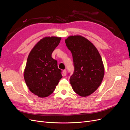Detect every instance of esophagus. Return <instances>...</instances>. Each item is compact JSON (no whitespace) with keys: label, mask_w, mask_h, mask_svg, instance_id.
Returning a JSON list of instances; mask_svg holds the SVG:
<instances>
[{"label":"esophagus","mask_w":130,"mask_h":130,"mask_svg":"<svg viewBox=\"0 0 130 130\" xmlns=\"http://www.w3.org/2000/svg\"><path fill=\"white\" fill-rule=\"evenodd\" d=\"M63 75L64 76H66L67 75V71L66 70H63Z\"/></svg>","instance_id":"1"}]
</instances>
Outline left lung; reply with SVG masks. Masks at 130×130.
Segmentation results:
<instances>
[{"instance_id": "1", "label": "left lung", "mask_w": 130, "mask_h": 130, "mask_svg": "<svg viewBox=\"0 0 130 130\" xmlns=\"http://www.w3.org/2000/svg\"><path fill=\"white\" fill-rule=\"evenodd\" d=\"M65 43L73 59L74 71L70 77L72 88L81 96H88L103 80L105 69L101 57L96 47L84 37L70 36Z\"/></svg>"}]
</instances>
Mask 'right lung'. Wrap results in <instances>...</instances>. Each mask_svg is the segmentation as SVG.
<instances>
[{"label": "right lung", "instance_id": "obj_1", "mask_svg": "<svg viewBox=\"0 0 130 130\" xmlns=\"http://www.w3.org/2000/svg\"><path fill=\"white\" fill-rule=\"evenodd\" d=\"M61 40L53 36L41 39L27 57L24 72L25 83L31 92L40 98L53 93L62 77L57 61L52 57Z\"/></svg>", "mask_w": 130, "mask_h": 130}]
</instances>
